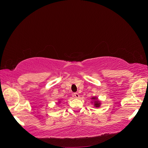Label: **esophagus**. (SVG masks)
I'll use <instances>...</instances> for the list:
<instances>
[{
	"instance_id": "1",
	"label": "esophagus",
	"mask_w": 148,
	"mask_h": 148,
	"mask_svg": "<svg viewBox=\"0 0 148 148\" xmlns=\"http://www.w3.org/2000/svg\"><path fill=\"white\" fill-rule=\"evenodd\" d=\"M73 96L75 97H76V98H79V94H78V93H77V92H75V93H73Z\"/></svg>"
}]
</instances>
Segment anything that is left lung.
<instances>
[{
    "label": "left lung",
    "mask_w": 148,
    "mask_h": 148,
    "mask_svg": "<svg viewBox=\"0 0 148 148\" xmlns=\"http://www.w3.org/2000/svg\"><path fill=\"white\" fill-rule=\"evenodd\" d=\"M92 99H96V97H92ZM95 107H99V106H100V103L99 102V101H96L95 102Z\"/></svg>",
    "instance_id": "obj_1"
}]
</instances>
